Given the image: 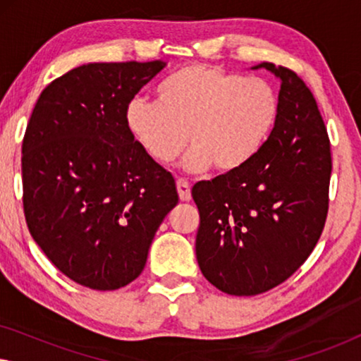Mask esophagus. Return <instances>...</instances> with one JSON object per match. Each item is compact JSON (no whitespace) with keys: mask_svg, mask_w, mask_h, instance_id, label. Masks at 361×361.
Instances as JSON below:
<instances>
[{"mask_svg":"<svg viewBox=\"0 0 361 361\" xmlns=\"http://www.w3.org/2000/svg\"><path fill=\"white\" fill-rule=\"evenodd\" d=\"M177 192H179V199L182 202H189L192 199L190 185L185 179H177Z\"/></svg>","mask_w":361,"mask_h":361,"instance_id":"esophagus-1","label":"esophagus"}]
</instances>
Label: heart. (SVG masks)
Here are the masks:
<instances>
[{
  "instance_id": "heart-1",
  "label": "heart",
  "mask_w": 361,
  "mask_h": 361,
  "mask_svg": "<svg viewBox=\"0 0 361 361\" xmlns=\"http://www.w3.org/2000/svg\"><path fill=\"white\" fill-rule=\"evenodd\" d=\"M157 102L133 98L126 128L142 151L171 164L190 142L184 167L235 174L259 154L279 116V97L263 78H245L205 63H192L164 78Z\"/></svg>"
}]
</instances>
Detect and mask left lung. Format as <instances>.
<instances>
[{
	"mask_svg": "<svg viewBox=\"0 0 361 361\" xmlns=\"http://www.w3.org/2000/svg\"><path fill=\"white\" fill-rule=\"evenodd\" d=\"M279 116L245 169L197 182L195 255L202 274L231 295H256L290 278L312 253L329 212L332 154L327 128L305 82L288 67Z\"/></svg>",
	"mask_w": 361,
	"mask_h": 361,
	"instance_id": "8db88e82",
	"label": "left lung"
}]
</instances>
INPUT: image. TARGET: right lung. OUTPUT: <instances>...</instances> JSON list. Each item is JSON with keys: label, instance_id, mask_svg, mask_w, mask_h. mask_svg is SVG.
<instances>
[{"label": "right lung", "instance_id": "add662e5", "mask_svg": "<svg viewBox=\"0 0 361 361\" xmlns=\"http://www.w3.org/2000/svg\"><path fill=\"white\" fill-rule=\"evenodd\" d=\"M166 63L95 62L39 95L23 140L29 233L77 284L113 290L145 269L164 216L179 202L171 172L126 128V106Z\"/></svg>", "mask_w": 361, "mask_h": 361}]
</instances>
